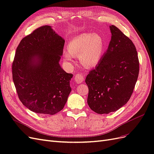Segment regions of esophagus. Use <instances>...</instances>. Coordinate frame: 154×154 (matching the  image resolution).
Masks as SVG:
<instances>
[{
    "label": "esophagus",
    "mask_w": 154,
    "mask_h": 154,
    "mask_svg": "<svg viewBox=\"0 0 154 154\" xmlns=\"http://www.w3.org/2000/svg\"><path fill=\"white\" fill-rule=\"evenodd\" d=\"M76 82L78 83H80L84 80V76L82 73H78L75 75V78H74Z\"/></svg>",
    "instance_id": "34e87169"
}]
</instances>
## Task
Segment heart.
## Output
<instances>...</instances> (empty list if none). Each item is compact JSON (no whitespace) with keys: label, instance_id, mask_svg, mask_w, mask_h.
<instances>
[{"label":"heart","instance_id":"1","mask_svg":"<svg viewBox=\"0 0 154 154\" xmlns=\"http://www.w3.org/2000/svg\"><path fill=\"white\" fill-rule=\"evenodd\" d=\"M67 48V52L63 53L65 62L73 63L74 57H79L83 66L91 68L100 62L105 50V42L99 34L83 33L73 38Z\"/></svg>","mask_w":154,"mask_h":154}]
</instances>
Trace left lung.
<instances>
[{"mask_svg":"<svg viewBox=\"0 0 154 154\" xmlns=\"http://www.w3.org/2000/svg\"><path fill=\"white\" fill-rule=\"evenodd\" d=\"M110 29L108 49L85 79L87 103L100 114L115 112L127 103L139 71L137 52L132 41L115 26H110Z\"/></svg>","mask_w":154,"mask_h":154,"instance_id":"obj_1","label":"left lung"}]
</instances>
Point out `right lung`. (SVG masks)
Returning a JSON list of instances; mask_svg holds the SVG:
<instances>
[{
    "label": "right lung",
    "instance_id": "add662e5",
    "mask_svg": "<svg viewBox=\"0 0 154 154\" xmlns=\"http://www.w3.org/2000/svg\"><path fill=\"white\" fill-rule=\"evenodd\" d=\"M65 40L49 26L23 38L12 64L13 80L22 104L35 113L53 115L62 110L71 91L59 61Z\"/></svg>",
    "mask_w": 154,
    "mask_h": 154
}]
</instances>
